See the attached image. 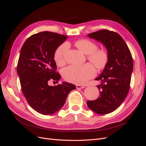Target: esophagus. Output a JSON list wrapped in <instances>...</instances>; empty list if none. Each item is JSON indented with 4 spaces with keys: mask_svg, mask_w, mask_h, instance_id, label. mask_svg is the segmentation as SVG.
Instances as JSON below:
<instances>
[{
    "mask_svg": "<svg viewBox=\"0 0 146 146\" xmlns=\"http://www.w3.org/2000/svg\"><path fill=\"white\" fill-rule=\"evenodd\" d=\"M85 88V86L82 85H76V88L77 89H82V88Z\"/></svg>",
    "mask_w": 146,
    "mask_h": 146,
    "instance_id": "1",
    "label": "esophagus"
}]
</instances>
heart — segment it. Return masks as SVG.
Returning <instances> with one entry per match:
<instances>
[{"label":"heart","mask_w":146,"mask_h":146,"mask_svg":"<svg viewBox=\"0 0 146 146\" xmlns=\"http://www.w3.org/2000/svg\"><path fill=\"white\" fill-rule=\"evenodd\" d=\"M76 46L83 53L88 55V58L97 68L102 69L108 62V54L104 50H96L97 45L88 39H80L75 42ZM68 48L67 44L61 45L55 51L54 59L56 63L61 66L65 62V54ZM96 70L93 66L87 63L81 66L71 65L63 70V76L66 80L76 84H83L94 77Z\"/></svg>","instance_id":"obj_1"}]
</instances>
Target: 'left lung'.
Here are the masks:
<instances>
[{
	"label": "left lung",
	"instance_id": "obj_1",
	"mask_svg": "<svg viewBox=\"0 0 146 146\" xmlns=\"http://www.w3.org/2000/svg\"><path fill=\"white\" fill-rule=\"evenodd\" d=\"M87 36L100 42L105 47L108 62L100 76L95 80L102 83L98 85L100 96L94 100H88L87 105L99 114L113 112L121 105L129 91L133 69L130 51L118 33L101 30Z\"/></svg>",
	"mask_w": 146,
	"mask_h": 146
}]
</instances>
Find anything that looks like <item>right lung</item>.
<instances>
[{
    "instance_id": "right-lung-1",
    "label": "right lung",
    "mask_w": 146,
    "mask_h": 146,
    "mask_svg": "<svg viewBox=\"0 0 146 146\" xmlns=\"http://www.w3.org/2000/svg\"><path fill=\"white\" fill-rule=\"evenodd\" d=\"M68 39L66 35L42 32L30 36L21 48L17 72L23 94L35 111L50 115L63 107L68 95L76 86L63 82L56 86L48 85L49 80L58 82L56 73L55 51Z\"/></svg>"
}]
</instances>
